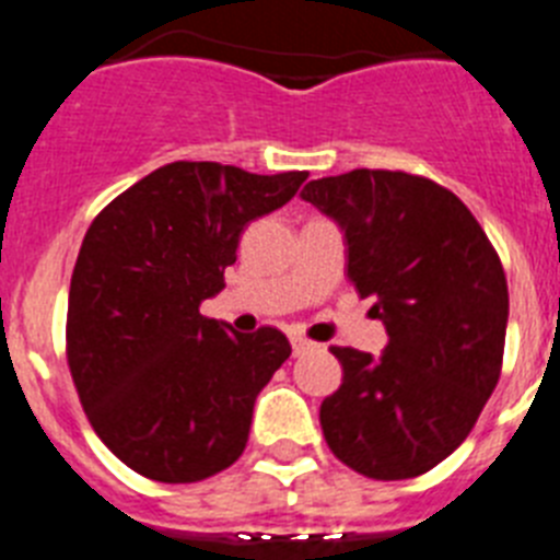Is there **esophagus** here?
<instances>
[{"mask_svg":"<svg viewBox=\"0 0 560 560\" xmlns=\"http://www.w3.org/2000/svg\"><path fill=\"white\" fill-rule=\"evenodd\" d=\"M291 348H294V353H305L312 351V348H317L312 342V339H305L303 334H291Z\"/></svg>","mask_w":560,"mask_h":560,"instance_id":"esophagus-1","label":"esophagus"}]
</instances>
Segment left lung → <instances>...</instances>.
I'll return each mask as SVG.
<instances>
[{
  "instance_id": "obj_1",
  "label": "left lung",
  "mask_w": 560,
  "mask_h": 560,
  "mask_svg": "<svg viewBox=\"0 0 560 560\" xmlns=\"http://www.w3.org/2000/svg\"><path fill=\"white\" fill-rule=\"evenodd\" d=\"M303 200L346 232L348 280L374 298L382 357L331 346L342 385L319 405L334 456L368 479L422 476L479 419L504 360L508 277L470 209L436 180L353 170Z\"/></svg>"
}]
</instances>
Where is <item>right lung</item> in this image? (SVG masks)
<instances>
[{"instance_id":"add662e5","label":"right lung","mask_w":560,"mask_h":560,"mask_svg":"<svg viewBox=\"0 0 560 560\" xmlns=\"http://www.w3.org/2000/svg\"><path fill=\"white\" fill-rule=\"evenodd\" d=\"M305 178L175 161L90 223L67 300V365L98 439L147 479L192 485L241 458L257 394L291 346L271 326L232 331L200 303L226 285L248 221Z\"/></svg>"}]
</instances>
